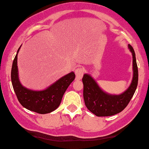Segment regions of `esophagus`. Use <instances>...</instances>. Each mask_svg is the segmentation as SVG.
Instances as JSON below:
<instances>
[{
    "mask_svg": "<svg viewBox=\"0 0 149 149\" xmlns=\"http://www.w3.org/2000/svg\"><path fill=\"white\" fill-rule=\"evenodd\" d=\"M84 69L83 68H78L75 70V74H76V79H80L82 77L83 74L84 73Z\"/></svg>",
    "mask_w": 149,
    "mask_h": 149,
    "instance_id": "34e87169",
    "label": "esophagus"
}]
</instances>
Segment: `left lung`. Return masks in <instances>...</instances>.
Instances as JSON below:
<instances>
[{"instance_id": "left-lung-1", "label": "left lung", "mask_w": 149, "mask_h": 149, "mask_svg": "<svg viewBox=\"0 0 149 149\" xmlns=\"http://www.w3.org/2000/svg\"><path fill=\"white\" fill-rule=\"evenodd\" d=\"M128 47L133 56V78L129 88L119 95L110 94L104 92L89 74H84L82 78L84 89L83 97L86 107L97 116H112L121 112L126 108L136 89L139 73L136 55L132 45Z\"/></svg>"}]
</instances>
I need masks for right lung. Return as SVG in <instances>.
<instances>
[{"label": "right lung", "mask_w": 149, "mask_h": 149, "mask_svg": "<svg viewBox=\"0 0 149 149\" xmlns=\"http://www.w3.org/2000/svg\"><path fill=\"white\" fill-rule=\"evenodd\" d=\"M20 47L17 49L11 70V81L17 100L22 106L30 111L41 114L52 112L60 106L65 91L74 79V73L71 72L65 75L44 90L27 89L22 85L18 77L17 53Z\"/></svg>", "instance_id": "obj_1"}]
</instances>
